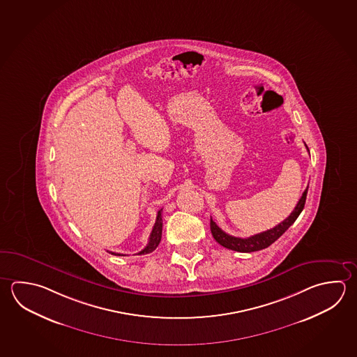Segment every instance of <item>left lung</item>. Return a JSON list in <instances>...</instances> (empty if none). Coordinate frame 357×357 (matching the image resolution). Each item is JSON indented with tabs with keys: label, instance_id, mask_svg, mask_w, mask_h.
Returning a JSON list of instances; mask_svg holds the SVG:
<instances>
[{
	"label": "left lung",
	"instance_id": "1",
	"mask_svg": "<svg viewBox=\"0 0 357 357\" xmlns=\"http://www.w3.org/2000/svg\"><path fill=\"white\" fill-rule=\"evenodd\" d=\"M307 147V146H305ZM308 149V147H307ZM307 191H308V186L305 190V192L302 194V197L299 199L298 204L296 205V208L293 210L291 215L285 219V220L279 222L277 227L269 229L263 233L255 234L253 236L249 238H236L233 235L222 231L220 227L215 224L214 220H210V229H211V234L214 236V239L222 245L224 248H227L230 250H235V252H240V253H252V252H258L261 249L272 245L275 240L280 238L283 234L287 231V229L292 225L294 221L297 220L299 214L302 213V210L305 208V197H307Z\"/></svg>",
	"mask_w": 357,
	"mask_h": 357
}]
</instances>
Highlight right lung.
Here are the masks:
<instances>
[{
	"label": "right lung",
	"instance_id": "obj_1",
	"mask_svg": "<svg viewBox=\"0 0 357 357\" xmlns=\"http://www.w3.org/2000/svg\"><path fill=\"white\" fill-rule=\"evenodd\" d=\"M161 238H162V208L158 210V213H157L155 225H153V229H152L151 235H149L147 247L144 248L143 250H141V252L138 253V255L152 253L155 248L158 247V244H160V241H161ZM109 253L113 254V255H123V254L113 253V252H109Z\"/></svg>",
	"mask_w": 357,
	"mask_h": 357
}]
</instances>
